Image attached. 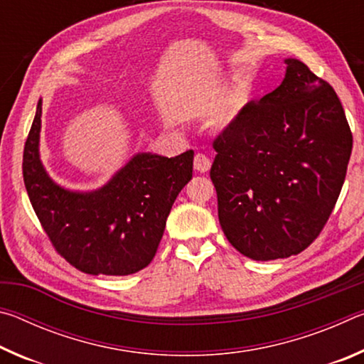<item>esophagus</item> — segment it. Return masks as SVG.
<instances>
[{
  "label": "esophagus",
  "mask_w": 364,
  "mask_h": 364,
  "mask_svg": "<svg viewBox=\"0 0 364 364\" xmlns=\"http://www.w3.org/2000/svg\"><path fill=\"white\" fill-rule=\"evenodd\" d=\"M210 167H212V160L208 159L205 154L197 152L194 157V168L197 171H200V173H207V171L210 170Z\"/></svg>",
  "instance_id": "1"
}]
</instances>
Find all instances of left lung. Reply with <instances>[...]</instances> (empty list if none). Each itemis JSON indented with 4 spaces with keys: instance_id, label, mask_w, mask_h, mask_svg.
<instances>
[{
    "instance_id": "left-lung-1",
    "label": "left lung",
    "mask_w": 364,
    "mask_h": 364,
    "mask_svg": "<svg viewBox=\"0 0 364 364\" xmlns=\"http://www.w3.org/2000/svg\"><path fill=\"white\" fill-rule=\"evenodd\" d=\"M213 141L210 178L230 244L252 260L297 255L323 231L353 147L332 86L297 59Z\"/></svg>"
}]
</instances>
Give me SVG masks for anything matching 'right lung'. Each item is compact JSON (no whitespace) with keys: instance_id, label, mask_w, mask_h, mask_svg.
Listing matches in <instances>:
<instances>
[{"instance_id":"1","label":"right lung","mask_w":364,"mask_h":364,"mask_svg":"<svg viewBox=\"0 0 364 364\" xmlns=\"http://www.w3.org/2000/svg\"><path fill=\"white\" fill-rule=\"evenodd\" d=\"M41 101L23 147L22 173L32 207L58 254L86 274L127 276L156 257L171 205L193 178L194 151L176 157L136 154L106 186L73 193L40 160Z\"/></svg>"}]
</instances>
